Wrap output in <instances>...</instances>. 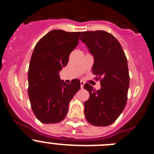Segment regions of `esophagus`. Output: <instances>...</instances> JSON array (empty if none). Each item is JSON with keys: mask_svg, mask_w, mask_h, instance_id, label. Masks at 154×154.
I'll use <instances>...</instances> for the list:
<instances>
[{"mask_svg": "<svg viewBox=\"0 0 154 154\" xmlns=\"http://www.w3.org/2000/svg\"><path fill=\"white\" fill-rule=\"evenodd\" d=\"M84 85H85V82L81 80V81H80V85H81V88H83Z\"/></svg>", "mask_w": 154, "mask_h": 154, "instance_id": "34e87169", "label": "esophagus"}]
</instances>
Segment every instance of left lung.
I'll list each match as a JSON object with an SVG mask.
<instances>
[{"mask_svg":"<svg viewBox=\"0 0 154 154\" xmlns=\"http://www.w3.org/2000/svg\"><path fill=\"white\" fill-rule=\"evenodd\" d=\"M80 39L93 56L92 73L100 79L101 85L99 90L84 85L89 92L84 103L85 116L93 126H109L126 106L130 85L127 59L117 39L106 31H84Z\"/></svg>","mask_w":154,"mask_h":154,"instance_id":"8db88e82","label":"left lung"}]
</instances>
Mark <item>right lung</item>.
Segmentation results:
<instances>
[{"label": "right lung", "instance_id": "add662e5", "mask_svg": "<svg viewBox=\"0 0 154 154\" xmlns=\"http://www.w3.org/2000/svg\"><path fill=\"white\" fill-rule=\"evenodd\" d=\"M81 32L53 30L38 41L28 68V96L37 119L46 124L65 119L69 103L80 89V81L68 84L59 72L69 62V56L78 45Z\"/></svg>", "mask_w": 154, "mask_h": 154}]
</instances>
